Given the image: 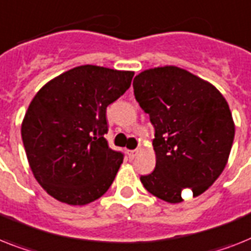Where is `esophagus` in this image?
<instances>
[{
    "instance_id": "1",
    "label": "esophagus",
    "mask_w": 251,
    "mask_h": 251,
    "mask_svg": "<svg viewBox=\"0 0 251 251\" xmlns=\"http://www.w3.org/2000/svg\"><path fill=\"white\" fill-rule=\"evenodd\" d=\"M138 154V151L134 150V151H127V156H129L130 160H132V158H135V156Z\"/></svg>"
}]
</instances>
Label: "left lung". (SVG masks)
<instances>
[{"mask_svg":"<svg viewBox=\"0 0 251 251\" xmlns=\"http://www.w3.org/2000/svg\"><path fill=\"white\" fill-rule=\"evenodd\" d=\"M136 101L154 127L156 168L140 182L166 202H182L206 191L227 165L235 138L229 105L217 87L175 66L135 76Z\"/></svg>","mask_w":251,"mask_h":251,"instance_id":"1","label":"left lung"}]
</instances>
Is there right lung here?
I'll return each mask as SVG.
<instances>
[{
  "label": "right lung",
  "instance_id": "add662e5",
  "mask_svg": "<svg viewBox=\"0 0 251 251\" xmlns=\"http://www.w3.org/2000/svg\"><path fill=\"white\" fill-rule=\"evenodd\" d=\"M134 72L79 66L49 81L30 101L22 139L41 187L68 205H86L111 187L124 154L108 147L107 107Z\"/></svg>",
  "mask_w": 251,
  "mask_h": 251
}]
</instances>
